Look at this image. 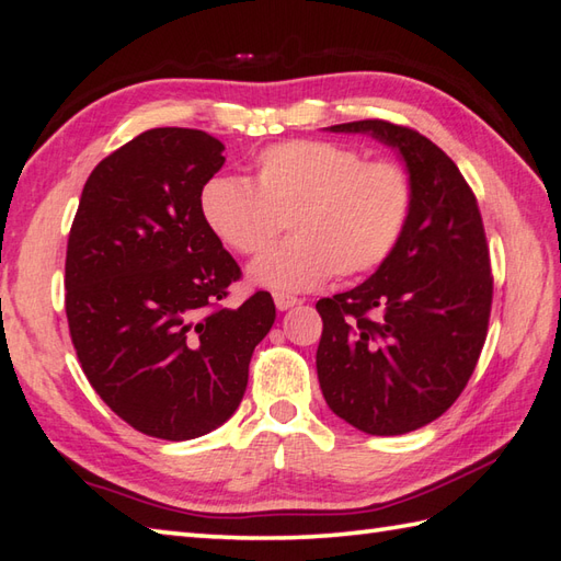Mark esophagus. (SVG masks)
<instances>
[{
  "mask_svg": "<svg viewBox=\"0 0 561 561\" xmlns=\"http://www.w3.org/2000/svg\"><path fill=\"white\" fill-rule=\"evenodd\" d=\"M296 304H299V299L291 294H274V306H277V311H289Z\"/></svg>",
  "mask_w": 561,
  "mask_h": 561,
  "instance_id": "34e87169",
  "label": "esophagus"
}]
</instances>
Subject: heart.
I'll return each mask as SVG.
<instances>
[{
	"label": "heart",
	"mask_w": 561,
	"mask_h": 561,
	"mask_svg": "<svg viewBox=\"0 0 561 561\" xmlns=\"http://www.w3.org/2000/svg\"><path fill=\"white\" fill-rule=\"evenodd\" d=\"M410 209L412 183L400 163L364 161L356 149L320 139L274 145L257 157L253 183L219 175L199 195L207 229L238 255L262 253L287 219L289 241L248 267L250 284L277 294L376 270Z\"/></svg>",
	"instance_id": "b5f03b06"
}]
</instances>
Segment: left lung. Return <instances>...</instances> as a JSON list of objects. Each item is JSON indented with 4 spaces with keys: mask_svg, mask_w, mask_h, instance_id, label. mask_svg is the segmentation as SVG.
<instances>
[{
    "mask_svg": "<svg viewBox=\"0 0 561 561\" xmlns=\"http://www.w3.org/2000/svg\"><path fill=\"white\" fill-rule=\"evenodd\" d=\"M325 129L368 135L396 151L412 209L371 277L316 304L320 390L359 432L408 434L458 400L486 337L492 270L478 199L458 165L410 127L359 121Z\"/></svg>",
    "mask_w": 561,
    "mask_h": 561,
    "instance_id": "1",
    "label": "left lung"
}]
</instances>
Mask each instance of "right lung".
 <instances>
[{"label": "right lung", "mask_w": 561, "mask_h": 561, "mask_svg": "<svg viewBox=\"0 0 561 561\" xmlns=\"http://www.w3.org/2000/svg\"><path fill=\"white\" fill-rule=\"evenodd\" d=\"M224 161L202 129H147L91 171L69 231L65 304L81 368L147 436L187 440L229 420L277 316L267 291L219 306L241 267L199 195Z\"/></svg>", "instance_id": "obj_1"}]
</instances>
